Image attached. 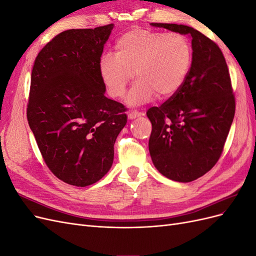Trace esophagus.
Masks as SVG:
<instances>
[{
    "label": "esophagus",
    "mask_w": 256,
    "mask_h": 256,
    "mask_svg": "<svg viewBox=\"0 0 256 256\" xmlns=\"http://www.w3.org/2000/svg\"><path fill=\"white\" fill-rule=\"evenodd\" d=\"M141 115H144V113L134 110V111H131V112L128 113V118L129 120H134V118H138V116H141Z\"/></svg>",
    "instance_id": "obj_1"
}]
</instances>
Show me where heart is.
Here are the masks:
<instances>
[{
	"label": "heart",
	"mask_w": 256,
	"mask_h": 256,
	"mask_svg": "<svg viewBox=\"0 0 256 256\" xmlns=\"http://www.w3.org/2000/svg\"><path fill=\"white\" fill-rule=\"evenodd\" d=\"M192 63L191 42L180 33L134 28L114 44V56L100 60L99 74L111 97L122 98L134 74L138 79L128 104L150 102L157 94L168 98L180 90Z\"/></svg>",
	"instance_id": "obj_1"
}]
</instances>
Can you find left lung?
Returning <instances> with one entry per match:
<instances>
[{
    "instance_id": "left-lung-1",
    "label": "left lung",
    "mask_w": 256,
    "mask_h": 256,
    "mask_svg": "<svg viewBox=\"0 0 256 256\" xmlns=\"http://www.w3.org/2000/svg\"><path fill=\"white\" fill-rule=\"evenodd\" d=\"M192 40V63L182 86L146 112L152 122L148 147L154 166L170 180L189 182L214 168L235 115V96L218 44L193 28L150 23Z\"/></svg>"
}]
</instances>
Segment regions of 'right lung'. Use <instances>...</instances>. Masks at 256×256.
<instances>
[{
  "mask_svg": "<svg viewBox=\"0 0 256 256\" xmlns=\"http://www.w3.org/2000/svg\"><path fill=\"white\" fill-rule=\"evenodd\" d=\"M113 24L60 33L38 53L26 116L42 156L58 180L95 184L113 164L127 122L124 104L104 96L99 63Z\"/></svg>",
  "mask_w": 256,
  "mask_h": 256,
  "instance_id": "right-lung-1",
  "label": "right lung"
}]
</instances>
